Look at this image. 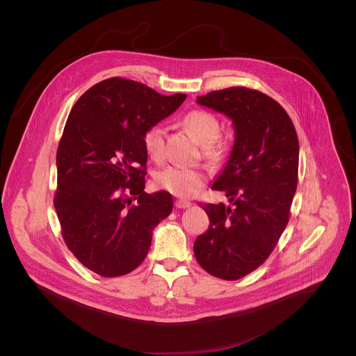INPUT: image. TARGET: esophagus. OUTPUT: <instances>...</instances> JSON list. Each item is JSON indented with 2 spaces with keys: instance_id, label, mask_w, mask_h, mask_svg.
<instances>
[{
  "instance_id": "34e87169",
  "label": "esophagus",
  "mask_w": 356,
  "mask_h": 356,
  "mask_svg": "<svg viewBox=\"0 0 356 356\" xmlns=\"http://www.w3.org/2000/svg\"><path fill=\"white\" fill-rule=\"evenodd\" d=\"M192 204L191 202H186V200H177L175 202V207L177 208H188V207H191Z\"/></svg>"
}]
</instances>
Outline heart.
<instances>
[{
  "instance_id": "obj_1",
  "label": "heart",
  "mask_w": 356,
  "mask_h": 356,
  "mask_svg": "<svg viewBox=\"0 0 356 356\" xmlns=\"http://www.w3.org/2000/svg\"><path fill=\"white\" fill-rule=\"evenodd\" d=\"M182 124L204 147L212 145L220 136V123L218 118L208 111H191L188 115H185ZM144 147L149 157L154 161H161L164 159L165 145L163 126L154 124L145 131ZM207 156L211 159H216L220 156V149L211 148L207 151ZM156 184L161 189L178 197H192L203 188L205 174L202 170L168 165L157 172Z\"/></svg>"
}]
</instances>
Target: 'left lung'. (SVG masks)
Segmentation results:
<instances>
[{
    "mask_svg": "<svg viewBox=\"0 0 356 356\" xmlns=\"http://www.w3.org/2000/svg\"><path fill=\"white\" fill-rule=\"evenodd\" d=\"M197 104L233 122L234 144L211 186L223 191L232 205H202L209 226L193 251L207 273L234 281L270 256L288 225L298 188L299 140L285 109L257 90H215L197 97Z\"/></svg>",
    "mask_w": 356,
    "mask_h": 356,
    "instance_id": "8db88e82",
    "label": "left lung"
}]
</instances>
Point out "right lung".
Segmentation results:
<instances>
[{"instance_id":"1","label":"right lung","mask_w":356,"mask_h":356,"mask_svg":"<svg viewBox=\"0 0 356 356\" xmlns=\"http://www.w3.org/2000/svg\"><path fill=\"white\" fill-rule=\"evenodd\" d=\"M186 95L163 96L122 78L90 88L72 106L56 156L54 208L68 250L102 277L137 268L172 196L147 193L145 131Z\"/></svg>"}]
</instances>
